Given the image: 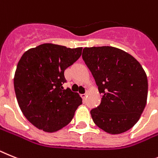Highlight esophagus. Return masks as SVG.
Segmentation results:
<instances>
[{"label":"esophagus","mask_w":158,"mask_h":158,"mask_svg":"<svg viewBox=\"0 0 158 158\" xmlns=\"http://www.w3.org/2000/svg\"><path fill=\"white\" fill-rule=\"evenodd\" d=\"M87 96V94L85 93V94H83V95H81V97L83 98V99H85L86 97Z\"/></svg>","instance_id":"1"}]
</instances>
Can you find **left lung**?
I'll list each match as a JSON object with an SVG mask.
<instances>
[{"label":"left lung","instance_id":"left-lung-1","mask_svg":"<svg viewBox=\"0 0 158 158\" xmlns=\"http://www.w3.org/2000/svg\"><path fill=\"white\" fill-rule=\"evenodd\" d=\"M82 57L103 95L100 104L91 111L94 123L110 134L129 130L146 105L148 79L141 65L112 46L85 47Z\"/></svg>","mask_w":158,"mask_h":158}]
</instances>
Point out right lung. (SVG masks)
I'll return each mask as SVG.
<instances>
[{
  "label": "right lung",
  "mask_w": 158,
  "mask_h": 158,
  "mask_svg": "<svg viewBox=\"0 0 158 158\" xmlns=\"http://www.w3.org/2000/svg\"><path fill=\"white\" fill-rule=\"evenodd\" d=\"M82 47L44 43L24 53L17 66L14 84L22 113L33 125L46 132L67 126L82 98L70 88L64 71L82 54Z\"/></svg>",
  "instance_id": "1"
}]
</instances>
